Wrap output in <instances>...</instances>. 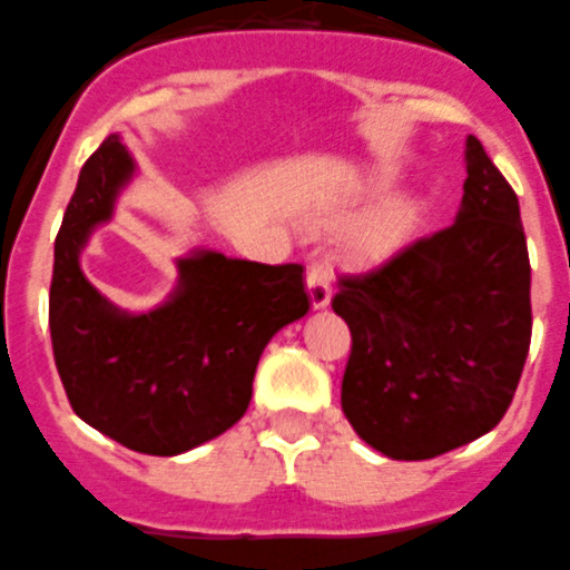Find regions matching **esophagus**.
<instances>
[{
    "mask_svg": "<svg viewBox=\"0 0 570 570\" xmlns=\"http://www.w3.org/2000/svg\"><path fill=\"white\" fill-rule=\"evenodd\" d=\"M306 289H309V301L315 309H323L332 301V273L317 261H309L306 266Z\"/></svg>",
    "mask_w": 570,
    "mask_h": 570,
    "instance_id": "esophagus-1",
    "label": "esophagus"
}]
</instances>
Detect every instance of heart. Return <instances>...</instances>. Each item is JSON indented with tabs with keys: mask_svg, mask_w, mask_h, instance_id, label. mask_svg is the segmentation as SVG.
Segmentation results:
<instances>
[{
	"mask_svg": "<svg viewBox=\"0 0 570 570\" xmlns=\"http://www.w3.org/2000/svg\"><path fill=\"white\" fill-rule=\"evenodd\" d=\"M392 178L383 176L377 189H386ZM425 207L414 196H394L368 209L355 229V247L366 258H389L403 249L423 227Z\"/></svg>",
	"mask_w": 570,
	"mask_h": 570,
	"instance_id": "obj_1",
	"label": "heart"
}]
</instances>
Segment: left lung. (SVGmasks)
<instances>
[{
  "label": "left lung",
  "instance_id": "obj_1",
  "mask_svg": "<svg viewBox=\"0 0 570 570\" xmlns=\"http://www.w3.org/2000/svg\"><path fill=\"white\" fill-rule=\"evenodd\" d=\"M458 222L363 275L332 309L352 332L341 403L372 449L429 460L491 432L531 346V264L520 202L474 136Z\"/></svg>",
  "mask_w": 570,
  "mask_h": 570
}]
</instances>
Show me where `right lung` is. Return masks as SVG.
<instances>
[{
  "mask_svg": "<svg viewBox=\"0 0 570 570\" xmlns=\"http://www.w3.org/2000/svg\"><path fill=\"white\" fill-rule=\"evenodd\" d=\"M119 136L87 158L53 249L50 341L61 386L85 423L141 454L170 458L244 417L261 352L309 297L301 264L202 253L178 261L181 289L147 315H121L79 269V249L107 222L130 178Z\"/></svg>",
  "mask_w": 570,
  "mask_h": 570,
  "instance_id": "add662e5",
  "label": "right lung"
}]
</instances>
